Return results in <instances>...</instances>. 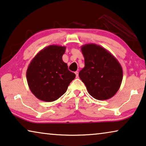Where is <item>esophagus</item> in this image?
Returning a JSON list of instances; mask_svg holds the SVG:
<instances>
[{
    "instance_id": "1",
    "label": "esophagus",
    "mask_w": 146,
    "mask_h": 146,
    "mask_svg": "<svg viewBox=\"0 0 146 146\" xmlns=\"http://www.w3.org/2000/svg\"><path fill=\"white\" fill-rule=\"evenodd\" d=\"M75 75H76V78L79 77V72H78V71H75Z\"/></svg>"
}]
</instances>
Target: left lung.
Segmentation results:
<instances>
[{
    "label": "left lung",
    "mask_w": 146,
    "mask_h": 146,
    "mask_svg": "<svg viewBox=\"0 0 146 146\" xmlns=\"http://www.w3.org/2000/svg\"><path fill=\"white\" fill-rule=\"evenodd\" d=\"M84 67L79 73L89 94L98 100L112 98L120 88L123 69L120 63L107 50L96 44L81 46Z\"/></svg>",
    "instance_id": "obj_1"
}]
</instances>
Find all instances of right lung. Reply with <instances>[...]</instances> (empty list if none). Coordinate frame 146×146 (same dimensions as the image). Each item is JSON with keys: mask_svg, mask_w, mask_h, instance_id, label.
I'll list each match as a JSON object with an SVG mask.
<instances>
[{"mask_svg": "<svg viewBox=\"0 0 146 146\" xmlns=\"http://www.w3.org/2000/svg\"><path fill=\"white\" fill-rule=\"evenodd\" d=\"M66 46L50 45L38 52L30 62L26 77L30 90L40 100L51 102L66 92L75 74L69 71L62 60Z\"/></svg>", "mask_w": 146, "mask_h": 146, "instance_id": "obj_1", "label": "right lung"}]
</instances>
